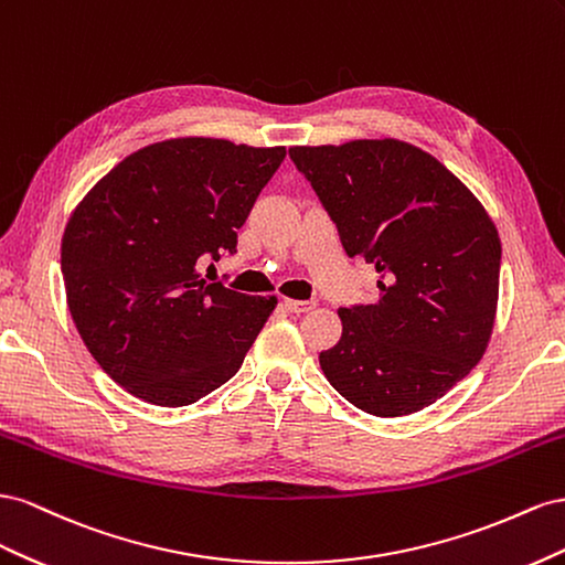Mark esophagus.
I'll list each match as a JSON object with an SVG mask.
<instances>
[{
    "label": "esophagus",
    "instance_id": "34e87169",
    "mask_svg": "<svg viewBox=\"0 0 565 565\" xmlns=\"http://www.w3.org/2000/svg\"><path fill=\"white\" fill-rule=\"evenodd\" d=\"M284 305L291 312H310V310H315L317 308V300H296V298H286L284 300Z\"/></svg>",
    "mask_w": 565,
    "mask_h": 565
}]
</instances>
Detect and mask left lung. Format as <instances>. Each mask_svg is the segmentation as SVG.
<instances>
[{
  "mask_svg": "<svg viewBox=\"0 0 565 565\" xmlns=\"http://www.w3.org/2000/svg\"><path fill=\"white\" fill-rule=\"evenodd\" d=\"M348 257L381 274L379 300L341 308L343 335L319 352L333 388L374 416L440 399L488 350L502 241L473 191L409 141L291 147Z\"/></svg>",
  "mask_w": 565,
  "mask_h": 565,
  "instance_id": "1",
  "label": "left lung"
}]
</instances>
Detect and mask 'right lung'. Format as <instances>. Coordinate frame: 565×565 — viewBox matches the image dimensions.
<instances>
[{
    "label": "right lung",
    "instance_id": "1",
    "mask_svg": "<svg viewBox=\"0 0 565 565\" xmlns=\"http://www.w3.org/2000/svg\"><path fill=\"white\" fill-rule=\"evenodd\" d=\"M284 156L213 137L156 141L75 205L61 238L66 302L120 388L184 407L238 372L279 300L207 284L199 260L236 250V230Z\"/></svg>",
    "mask_w": 565,
    "mask_h": 565
}]
</instances>
